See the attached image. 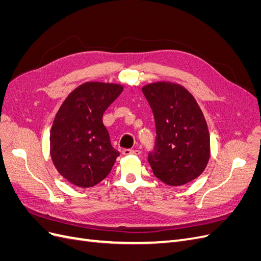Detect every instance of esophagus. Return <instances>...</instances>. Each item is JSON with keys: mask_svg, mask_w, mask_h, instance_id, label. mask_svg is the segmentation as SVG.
I'll use <instances>...</instances> for the list:
<instances>
[{"mask_svg": "<svg viewBox=\"0 0 261 261\" xmlns=\"http://www.w3.org/2000/svg\"><path fill=\"white\" fill-rule=\"evenodd\" d=\"M123 154H125V155L140 154V151H139V150H134V149H124L123 150Z\"/></svg>", "mask_w": 261, "mask_h": 261, "instance_id": "1", "label": "esophagus"}]
</instances>
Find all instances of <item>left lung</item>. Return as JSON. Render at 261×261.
Returning a JSON list of instances; mask_svg holds the SVG:
<instances>
[{
  "mask_svg": "<svg viewBox=\"0 0 261 261\" xmlns=\"http://www.w3.org/2000/svg\"><path fill=\"white\" fill-rule=\"evenodd\" d=\"M143 93L152 110L155 141L148 162L156 178L180 186L198 177L210 158L207 122L195 98L172 83L149 84Z\"/></svg>",
  "mask_w": 261,
  "mask_h": 261,
  "instance_id": "obj_1",
  "label": "left lung"
}]
</instances>
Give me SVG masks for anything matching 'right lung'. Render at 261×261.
I'll return each mask as SVG.
<instances>
[{
	"mask_svg": "<svg viewBox=\"0 0 261 261\" xmlns=\"http://www.w3.org/2000/svg\"><path fill=\"white\" fill-rule=\"evenodd\" d=\"M122 91L121 85L85 83L68 94L55 115L50 135L52 161L60 174L78 187L100 183L120 155L102 116Z\"/></svg>",
	"mask_w": 261,
	"mask_h": 261,
	"instance_id": "add662e5",
	"label": "right lung"
}]
</instances>
